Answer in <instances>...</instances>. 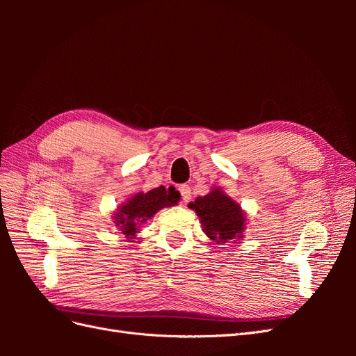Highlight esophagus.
I'll return each mask as SVG.
<instances>
[{
    "instance_id": "34e87169",
    "label": "esophagus",
    "mask_w": 356,
    "mask_h": 356,
    "mask_svg": "<svg viewBox=\"0 0 356 356\" xmlns=\"http://www.w3.org/2000/svg\"><path fill=\"white\" fill-rule=\"evenodd\" d=\"M178 190L181 193V202L184 203V204H187L190 202V199H191V190H190V187L187 184H182V186L178 187Z\"/></svg>"
}]
</instances>
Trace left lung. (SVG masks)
<instances>
[{"label":"left lung","mask_w":356,"mask_h":356,"mask_svg":"<svg viewBox=\"0 0 356 356\" xmlns=\"http://www.w3.org/2000/svg\"><path fill=\"white\" fill-rule=\"evenodd\" d=\"M188 207L200 217L203 232L208 238L218 243H227L236 236L239 238L245 229V217L241 207L225 196L220 188L212 190L207 196L197 197Z\"/></svg>","instance_id":"left-lung-1"}]
</instances>
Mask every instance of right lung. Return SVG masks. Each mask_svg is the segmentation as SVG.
<instances>
[{
    "mask_svg": "<svg viewBox=\"0 0 356 356\" xmlns=\"http://www.w3.org/2000/svg\"><path fill=\"white\" fill-rule=\"evenodd\" d=\"M178 200L179 193L170 188L166 190L163 186L149 190L148 193H138L114 213V222L118 229H122L126 238L132 239L139 224L152 218L159 209L174 207Z\"/></svg>",
    "mask_w": 356,
    "mask_h": 356,
    "instance_id": "obj_1",
    "label": "right lung"
}]
</instances>
